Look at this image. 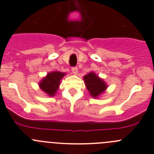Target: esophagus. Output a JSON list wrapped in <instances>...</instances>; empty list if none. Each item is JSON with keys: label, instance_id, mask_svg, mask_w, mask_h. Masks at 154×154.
Returning <instances> with one entry per match:
<instances>
[{"label": "esophagus", "instance_id": "34e87169", "mask_svg": "<svg viewBox=\"0 0 154 154\" xmlns=\"http://www.w3.org/2000/svg\"><path fill=\"white\" fill-rule=\"evenodd\" d=\"M71 70H72V73L74 74H77V72H78V70H77V67H73L71 68Z\"/></svg>", "mask_w": 154, "mask_h": 154}]
</instances>
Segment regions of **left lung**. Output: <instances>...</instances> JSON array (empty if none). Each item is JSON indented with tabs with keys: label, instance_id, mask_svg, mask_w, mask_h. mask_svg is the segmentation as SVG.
Segmentation results:
<instances>
[{
	"label": "left lung",
	"instance_id": "obj_1",
	"mask_svg": "<svg viewBox=\"0 0 154 154\" xmlns=\"http://www.w3.org/2000/svg\"><path fill=\"white\" fill-rule=\"evenodd\" d=\"M84 80L87 89L94 98L100 97L107 88L106 83L93 72H90L84 76Z\"/></svg>",
	"mask_w": 154,
	"mask_h": 154
}]
</instances>
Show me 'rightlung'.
I'll use <instances>...</instances> for the list:
<instances>
[{"label":"right lung","instance_id":"right-lung-1","mask_svg":"<svg viewBox=\"0 0 154 154\" xmlns=\"http://www.w3.org/2000/svg\"><path fill=\"white\" fill-rule=\"evenodd\" d=\"M65 74L64 73L59 72V71H53L48 73L46 77H44L39 83L40 88L48 96L53 97L58 90L60 81Z\"/></svg>","mask_w":154,"mask_h":154}]
</instances>
